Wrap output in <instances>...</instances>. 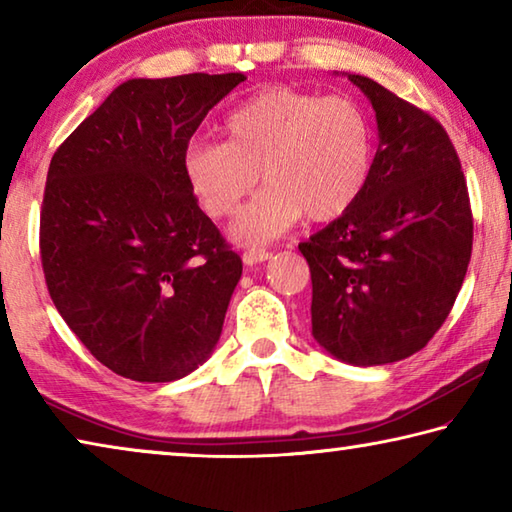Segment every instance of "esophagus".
Returning <instances> with one entry per match:
<instances>
[{
	"instance_id": "obj_1",
	"label": "esophagus",
	"mask_w": 512,
	"mask_h": 512,
	"mask_svg": "<svg viewBox=\"0 0 512 512\" xmlns=\"http://www.w3.org/2000/svg\"><path fill=\"white\" fill-rule=\"evenodd\" d=\"M241 259H244V264L253 266V264H262V262H266V259H271V253L262 248H248L246 253L241 255Z\"/></svg>"
}]
</instances>
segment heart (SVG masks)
<instances>
[{
  "label": "heart",
  "instance_id": "b5f03b06",
  "mask_svg": "<svg viewBox=\"0 0 512 512\" xmlns=\"http://www.w3.org/2000/svg\"><path fill=\"white\" fill-rule=\"evenodd\" d=\"M228 142L194 140L183 173L216 219L237 212L259 173L266 187L232 223L239 244H266L293 223L334 221L357 205L375 164V128L357 101L268 88L225 119Z\"/></svg>",
  "mask_w": 512,
  "mask_h": 512
}]
</instances>
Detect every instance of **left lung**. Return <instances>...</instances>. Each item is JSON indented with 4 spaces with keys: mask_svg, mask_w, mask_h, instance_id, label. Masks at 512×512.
I'll use <instances>...</instances> for the list:
<instances>
[{
    "mask_svg": "<svg viewBox=\"0 0 512 512\" xmlns=\"http://www.w3.org/2000/svg\"><path fill=\"white\" fill-rule=\"evenodd\" d=\"M377 115L363 196L298 246L311 271V334L332 357L381 366L431 341L472 255L465 176L445 128L368 76L348 74Z\"/></svg>",
    "mask_w": 512,
    "mask_h": 512,
    "instance_id": "1",
    "label": "left lung"
}]
</instances>
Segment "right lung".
<instances>
[{"label":"right lung","mask_w":512,"mask_h":512,"mask_svg":"<svg viewBox=\"0 0 512 512\" xmlns=\"http://www.w3.org/2000/svg\"><path fill=\"white\" fill-rule=\"evenodd\" d=\"M241 81L121 83L51 158L40 212L49 296L92 357L126 379L185 377L221 336L241 257L198 207L183 153Z\"/></svg>","instance_id":"right-lung-1"}]
</instances>
